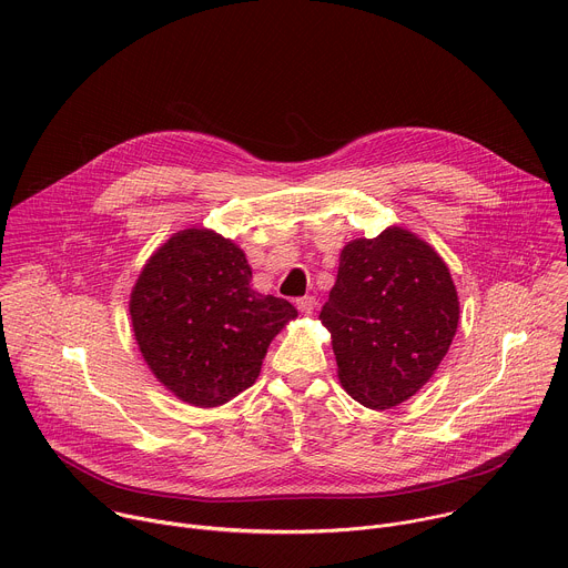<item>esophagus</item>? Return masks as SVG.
Returning <instances> with one entry per match:
<instances>
[{
	"label": "esophagus",
	"instance_id": "34e87169",
	"mask_svg": "<svg viewBox=\"0 0 568 568\" xmlns=\"http://www.w3.org/2000/svg\"><path fill=\"white\" fill-rule=\"evenodd\" d=\"M296 307H298L301 314L310 316V314L314 312V307H316V298H314V296H303V298L296 301Z\"/></svg>",
	"mask_w": 568,
	"mask_h": 568
}]
</instances>
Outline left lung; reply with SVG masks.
Returning <instances> with one entry per match:
<instances>
[{
  "label": "left lung",
  "mask_w": 568,
  "mask_h": 568,
  "mask_svg": "<svg viewBox=\"0 0 568 568\" xmlns=\"http://www.w3.org/2000/svg\"><path fill=\"white\" fill-rule=\"evenodd\" d=\"M449 267L416 233L388 226L351 240L318 318L328 328L337 375L368 409H393L436 373L458 328Z\"/></svg>",
  "instance_id": "8db88e82"
}]
</instances>
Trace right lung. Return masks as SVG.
I'll list each match as a JSON object with an SVG mask.
<instances>
[{
	"label": "right lung",
	"instance_id": "obj_1",
	"mask_svg": "<svg viewBox=\"0 0 568 568\" xmlns=\"http://www.w3.org/2000/svg\"><path fill=\"white\" fill-rule=\"evenodd\" d=\"M130 316L156 382L211 409L258 379L272 339L298 312L252 287V267L233 240L191 226L148 258L130 294Z\"/></svg>",
	"mask_w": 568,
	"mask_h": 568
}]
</instances>
